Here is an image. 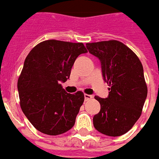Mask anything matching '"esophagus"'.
Instances as JSON below:
<instances>
[{
  "instance_id": "34e87169",
  "label": "esophagus",
  "mask_w": 159,
  "mask_h": 159,
  "mask_svg": "<svg viewBox=\"0 0 159 159\" xmlns=\"http://www.w3.org/2000/svg\"><path fill=\"white\" fill-rule=\"evenodd\" d=\"M92 97H93V96L90 95H87V94L84 95V100H85V101H89V100H90Z\"/></svg>"
}]
</instances>
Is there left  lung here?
Wrapping results in <instances>:
<instances>
[{
	"label": "left lung",
	"mask_w": 159,
	"mask_h": 159,
	"mask_svg": "<svg viewBox=\"0 0 159 159\" xmlns=\"http://www.w3.org/2000/svg\"><path fill=\"white\" fill-rule=\"evenodd\" d=\"M86 47L100 60L103 80L110 87L107 98L95 96L101 110L93 118L94 126L107 136H120L140 117L147 96L141 62L120 41L88 43Z\"/></svg>",
	"instance_id": "8db88e82"
}]
</instances>
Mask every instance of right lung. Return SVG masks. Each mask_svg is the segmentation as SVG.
I'll return each instance as SVG.
<instances>
[{"label": "right lung", "instance_id": "1", "mask_svg": "<svg viewBox=\"0 0 159 159\" xmlns=\"http://www.w3.org/2000/svg\"><path fill=\"white\" fill-rule=\"evenodd\" d=\"M86 52L83 43L50 39L25 57L18 91L22 111L38 131L59 135L74 126L84 95L81 91L68 94L60 83L70 78L76 57Z\"/></svg>", "mask_w": 159, "mask_h": 159}]
</instances>
